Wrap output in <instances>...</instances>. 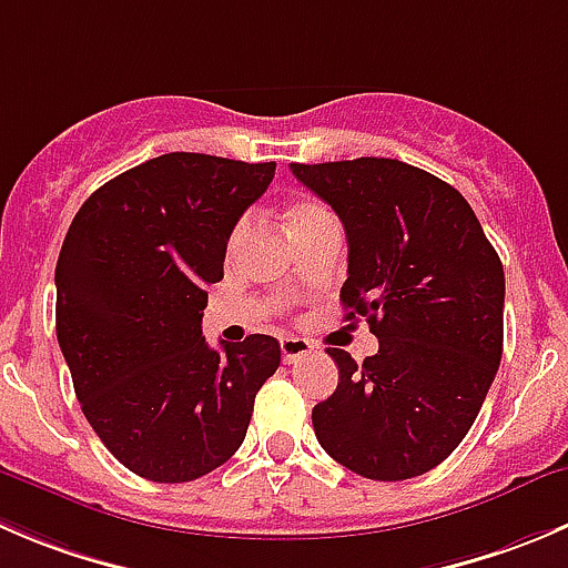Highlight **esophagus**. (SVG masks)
<instances>
[{
	"label": "esophagus",
	"instance_id": "1",
	"mask_svg": "<svg viewBox=\"0 0 568 568\" xmlns=\"http://www.w3.org/2000/svg\"><path fill=\"white\" fill-rule=\"evenodd\" d=\"M280 352H283L285 363H296L300 357L311 355L313 344H311V341H305V338H294V335H285V338H280Z\"/></svg>",
	"mask_w": 568,
	"mask_h": 568
}]
</instances>
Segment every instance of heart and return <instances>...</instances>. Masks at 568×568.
Returning <instances> with one entry per match:
<instances>
[{
	"mask_svg": "<svg viewBox=\"0 0 568 568\" xmlns=\"http://www.w3.org/2000/svg\"><path fill=\"white\" fill-rule=\"evenodd\" d=\"M324 219H333V216H329L327 207L318 205L316 200H296L294 205L288 207V230H291V235L302 233V230L313 227V224L324 222ZM241 233H244V224H239V230H235V239H239Z\"/></svg>",
	"mask_w": 568,
	"mask_h": 568,
	"instance_id": "1",
	"label": "heart"
}]
</instances>
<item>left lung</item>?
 I'll return each mask as SVG.
<instances>
[{
    "mask_svg": "<svg viewBox=\"0 0 568 568\" xmlns=\"http://www.w3.org/2000/svg\"><path fill=\"white\" fill-rule=\"evenodd\" d=\"M346 230V322L363 316L377 355L329 346L338 388L313 407L329 458L368 480L436 469L475 424L503 361L505 272L469 202L390 158L291 163Z\"/></svg>",
    "mask_w": 568,
    "mask_h": 568,
    "instance_id": "obj_1",
    "label": "left lung"
}]
</instances>
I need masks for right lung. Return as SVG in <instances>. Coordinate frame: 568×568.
<instances>
[{
	"label": "right lung",
	"instance_id": "add662e5",
	"mask_svg": "<svg viewBox=\"0 0 568 568\" xmlns=\"http://www.w3.org/2000/svg\"><path fill=\"white\" fill-rule=\"evenodd\" d=\"M274 163L169 152L119 174L77 211L58 285V344L82 413L138 477L189 483L244 444L280 344L246 335L207 346V285Z\"/></svg>",
	"mask_w": 568,
	"mask_h": 568
}]
</instances>
